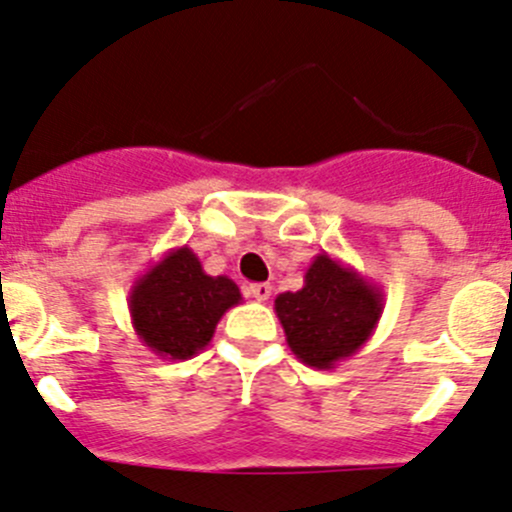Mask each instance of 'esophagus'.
I'll return each mask as SVG.
<instances>
[{
  "label": "esophagus",
  "instance_id": "obj_1",
  "mask_svg": "<svg viewBox=\"0 0 512 512\" xmlns=\"http://www.w3.org/2000/svg\"><path fill=\"white\" fill-rule=\"evenodd\" d=\"M245 292L247 297L257 299V302H265V299H270L272 285H267V282H255V285H247Z\"/></svg>",
  "mask_w": 512,
  "mask_h": 512
}]
</instances>
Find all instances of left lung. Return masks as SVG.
<instances>
[{
    "label": "left lung",
    "instance_id": "left-lung-1",
    "mask_svg": "<svg viewBox=\"0 0 512 512\" xmlns=\"http://www.w3.org/2000/svg\"><path fill=\"white\" fill-rule=\"evenodd\" d=\"M275 312L292 354L312 369H334L359 352L384 312V292L354 267L322 252L304 272V287L282 292Z\"/></svg>",
    "mask_w": 512,
    "mask_h": 512
}]
</instances>
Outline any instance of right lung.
Wrapping results in <instances>:
<instances>
[{"instance_id": "1", "label": "right lung", "mask_w": 512, "mask_h": 512, "mask_svg": "<svg viewBox=\"0 0 512 512\" xmlns=\"http://www.w3.org/2000/svg\"><path fill=\"white\" fill-rule=\"evenodd\" d=\"M240 302V287L225 275H208L188 245L165 252L128 292L138 339L168 361L203 352L223 314Z\"/></svg>"}]
</instances>
